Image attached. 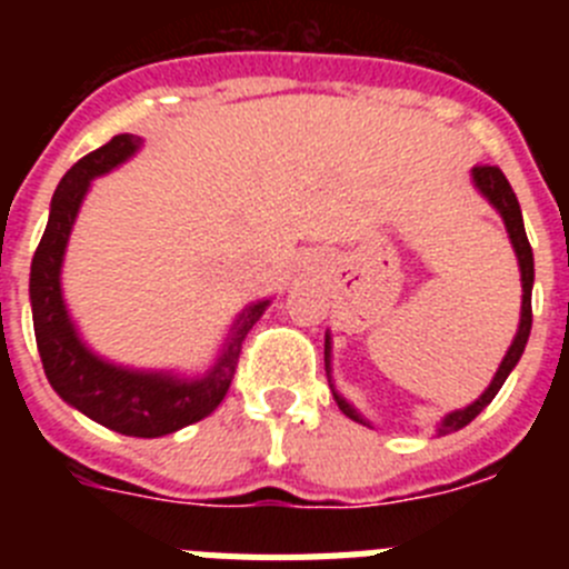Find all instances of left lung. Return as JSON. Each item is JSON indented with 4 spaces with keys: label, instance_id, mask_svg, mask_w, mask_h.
<instances>
[{
    "label": "left lung",
    "instance_id": "1",
    "mask_svg": "<svg viewBox=\"0 0 569 569\" xmlns=\"http://www.w3.org/2000/svg\"><path fill=\"white\" fill-rule=\"evenodd\" d=\"M472 184L479 188V193L485 196L492 208L499 210V216L505 219L507 233H510L512 250H516V259H519V270H521V319H519V333H516L510 350H507V356L501 359V365H499V370H496V376H492L490 387H487L485 393L472 401V405H467L465 410H453V413H447L445 419L439 421V427H436V436L456 433V430L467 427L472 419H476V416L481 413V410H485L487 405H490L492 399H496V393L501 390V385L507 381V376H510L512 367L519 365L521 353H525L527 339H530V328H532V276H536V270H532V248H530V241H527V233H525V219H521L519 199H516V193H512L510 182H507V176L501 173L496 164H479V168H472ZM325 370H328V376H330V333L325 336ZM333 399L347 419H353V421H359V425L370 427V421H367L365 416H361L359 410H356V407L345 399V396L336 393V387H333Z\"/></svg>",
    "mask_w": 569,
    "mask_h": 569
}]
</instances>
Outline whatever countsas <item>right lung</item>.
I'll return each mask as SVG.
<instances>
[{
    "instance_id": "right-lung-1",
    "label": "right lung",
    "mask_w": 569,
    "mask_h": 569,
    "mask_svg": "<svg viewBox=\"0 0 569 569\" xmlns=\"http://www.w3.org/2000/svg\"><path fill=\"white\" fill-rule=\"evenodd\" d=\"M139 148H142L139 136L119 133L99 150L82 156L62 176L57 193L50 199L48 228L30 261V310H33V333L50 387L70 407H77L79 413L116 433L159 439L193 421H202L222 405L239 365L241 341L248 339L250 328L268 310L270 299L241 310L216 365L199 379L113 365L79 339L62 296V261L70 230L90 182L128 162Z\"/></svg>"
}]
</instances>
